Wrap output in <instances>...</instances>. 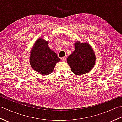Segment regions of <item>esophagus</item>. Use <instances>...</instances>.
<instances>
[{
  "instance_id": "1",
  "label": "esophagus",
  "mask_w": 122,
  "mask_h": 122,
  "mask_svg": "<svg viewBox=\"0 0 122 122\" xmlns=\"http://www.w3.org/2000/svg\"><path fill=\"white\" fill-rule=\"evenodd\" d=\"M66 56H64V57H63V58H61V60L62 61H66Z\"/></svg>"
}]
</instances>
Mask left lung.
Wrapping results in <instances>:
<instances>
[{
    "mask_svg": "<svg viewBox=\"0 0 122 122\" xmlns=\"http://www.w3.org/2000/svg\"><path fill=\"white\" fill-rule=\"evenodd\" d=\"M71 71L76 75H81L90 72L95 62V54L87 43H75V50L67 59Z\"/></svg>",
    "mask_w": 122,
    "mask_h": 122,
    "instance_id": "1",
    "label": "left lung"
}]
</instances>
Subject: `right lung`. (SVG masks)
I'll use <instances>...</instances> for the list:
<instances>
[{
	"label": "right lung",
	"mask_w": 122,
	"mask_h": 122,
	"mask_svg": "<svg viewBox=\"0 0 122 122\" xmlns=\"http://www.w3.org/2000/svg\"><path fill=\"white\" fill-rule=\"evenodd\" d=\"M48 42L42 38L36 41L31 51L30 62L32 68L42 75L52 73L60 61L57 54L49 48Z\"/></svg>",
	"instance_id": "add662e5"
}]
</instances>
